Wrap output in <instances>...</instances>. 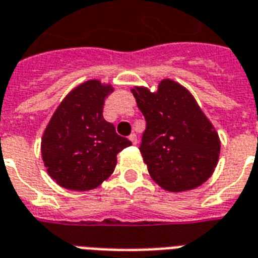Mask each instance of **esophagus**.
<instances>
[{"label": "esophagus", "instance_id": "obj_1", "mask_svg": "<svg viewBox=\"0 0 258 258\" xmlns=\"http://www.w3.org/2000/svg\"><path fill=\"white\" fill-rule=\"evenodd\" d=\"M129 140H131L133 145H136V144H137V136H136L135 133H132V135L129 136Z\"/></svg>", "mask_w": 258, "mask_h": 258}]
</instances>
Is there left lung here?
Listing matches in <instances>:
<instances>
[{"instance_id": "left-lung-1", "label": "left lung", "mask_w": 258, "mask_h": 258, "mask_svg": "<svg viewBox=\"0 0 258 258\" xmlns=\"http://www.w3.org/2000/svg\"><path fill=\"white\" fill-rule=\"evenodd\" d=\"M132 93L146 119L140 152L152 180L172 193L201 186L217 166L221 142L193 94L170 78L156 92L135 86Z\"/></svg>"}]
</instances>
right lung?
I'll return each instance as SVG.
<instances>
[{
  "label": "right lung",
  "mask_w": 258,
  "mask_h": 258,
  "mask_svg": "<svg viewBox=\"0 0 258 258\" xmlns=\"http://www.w3.org/2000/svg\"><path fill=\"white\" fill-rule=\"evenodd\" d=\"M110 84L89 80L76 86L57 106L41 139L47 174L61 187L96 189L114 172L117 154L132 142L102 117Z\"/></svg>",
  "instance_id": "add662e5"
}]
</instances>
